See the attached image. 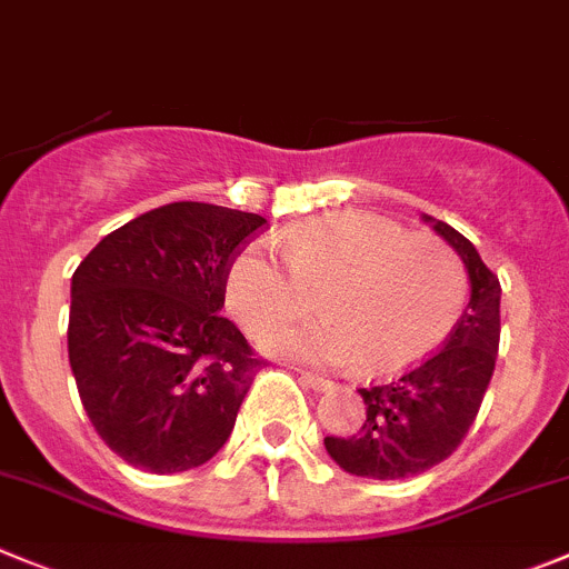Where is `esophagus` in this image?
Masks as SVG:
<instances>
[{
  "label": "esophagus",
  "instance_id": "obj_1",
  "mask_svg": "<svg viewBox=\"0 0 569 569\" xmlns=\"http://www.w3.org/2000/svg\"><path fill=\"white\" fill-rule=\"evenodd\" d=\"M300 381H302V385H309L311 390H328V387H331V381H328L326 376L309 373V370H302V373H300Z\"/></svg>",
  "mask_w": 569,
  "mask_h": 569
}]
</instances>
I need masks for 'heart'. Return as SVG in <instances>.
Masks as SVG:
<instances>
[{
	"label": "heart",
	"mask_w": 569,
	"mask_h": 569,
	"mask_svg": "<svg viewBox=\"0 0 569 569\" xmlns=\"http://www.w3.org/2000/svg\"><path fill=\"white\" fill-rule=\"evenodd\" d=\"M249 241L224 274L227 311L254 339L311 309L322 320L272 339L286 357L317 365L357 359L368 376H392L427 359L458 326L466 269L443 241L410 236L373 212L342 210Z\"/></svg>",
	"instance_id": "b5f03b06"
}]
</instances>
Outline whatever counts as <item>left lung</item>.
Wrapping results in <instances>:
<instances>
[{
	"instance_id": "left-lung-1",
	"label": "left lung",
	"mask_w": 569,
	"mask_h": 569,
	"mask_svg": "<svg viewBox=\"0 0 569 569\" xmlns=\"http://www.w3.org/2000/svg\"><path fill=\"white\" fill-rule=\"evenodd\" d=\"M432 221L469 272L471 297L463 317L432 357L385 385L359 390L368 407L350 438L328 435L326 449L339 469L370 480H405L443 463L475 423L500 348V280L466 236Z\"/></svg>"
}]
</instances>
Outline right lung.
I'll list each match as a JSON object with an SVG mask.
<instances>
[{"mask_svg":"<svg viewBox=\"0 0 569 569\" xmlns=\"http://www.w3.org/2000/svg\"><path fill=\"white\" fill-rule=\"evenodd\" d=\"M263 227L173 201L109 232L72 274L69 368L94 432L134 469H196L230 438L263 359L219 315L224 274Z\"/></svg>","mask_w":569,"mask_h":569,"instance_id":"obj_1","label":"right lung"}]
</instances>
